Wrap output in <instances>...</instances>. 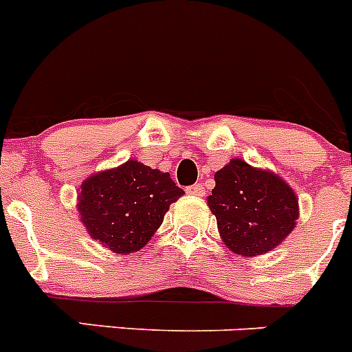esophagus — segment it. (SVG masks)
I'll list each match as a JSON object with an SVG mask.
<instances>
[{
  "instance_id": "1",
  "label": "esophagus",
  "mask_w": 352,
  "mask_h": 352,
  "mask_svg": "<svg viewBox=\"0 0 352 352\" xmlns=\"http://www.w3.org/2000/svg\"><path fill=\"white\" fill-rule=\"evenodd\" d=\"M186 191H187V195L203 196V195H205V187H203V184H195V186L187 187Z\"/></svg>"
}]
</instances>
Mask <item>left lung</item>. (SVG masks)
<instances>
[{
	"label": "left lung",
	"instance_id": "obj_1",
	"mask_svg": "<svg viewBox=\"0 0 352 352\" xmlns=\"http://www.w3.org/2000/svg\"><path fill=\"white\" fill-rule=\"evenodd\" d=\"M208 208L229 250L243 257L271 252L295 228L298 199L281 177L231 160L215 173Z\"/></svg>",
	"mask_w": 352,
	"mask_h": 352
}]
</instances>
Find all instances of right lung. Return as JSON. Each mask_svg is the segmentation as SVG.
I'll return each instance as SVG.
<instances>
[{
  "label": "right lung",
  "mask_w": 352,
  "mask_h": 352,
  "mask_svg": "<svg viewBox=\"0 0 352 352\" xmlns=\"http://www.w3.org/2000/svg\"><path fill=\"white\" fill-rule=\"evenodd\" d=\"M184 191L163 173L130 160L81 184L78 212L88 234L114 254H133L149 243L170 205Z\"/></svg>",
  "instance_id": "obj_1"
}]
</instances>
